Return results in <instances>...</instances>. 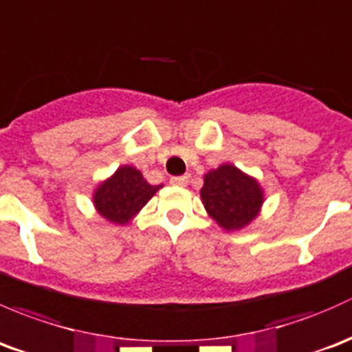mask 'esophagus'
<instances>
[{
	"mask_svg": "<svg viewBox=\"0 0 352 352\" xmlns=\"http://www.w3.org/2000/svg\"><path fill=\"white\" fill-rule=\"evenodd\" d=\"M188 179H190V176H173L171 179H169V183L173 184V186H186L188 184Z\"/></svg>",
	"mask_w": 352,
	"mask_h": 352,
	"instance_id": "1",
	"label": "esophagus"
}]
</instances>
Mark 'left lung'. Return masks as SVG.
Returning a JSON list of instances; mask_svg holds the SVG:
<instances>
[{"mask_svg":"<svg viewBox=\"0 0 352 352\" xmlns=\"http://www.w3.org/2000/svg\"><path fill=\"white\" fill-rule=\"evenodd\" d=\"M200 197L208 215L226 230L249 226L259 215L264 201L259 183L232 164L206 173Z\"/></svg>","mask_w":352,"mask_h":352,"instance_id":"obj_1","label":"left lung"}]
</instances>
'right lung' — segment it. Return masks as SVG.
<instances>
[{
  "label": "right lung",
  "mask_w": 352,
  "mask_h": 352,
  "mask_svg": "<svg viewBox=\"0 0 352 352\" xmlns=\"http://www.w3.org/2000/svg\"><path fill=\"white\" fill-rule=\"evenodd\" d=\"M162 184H149L142 173L132 166H122L113 176L100 183L93 193L96 212L108 222L125 226L155 195Z\"/></svg>",
  "instance_id": "right-lung-1"
}]
</instances>
